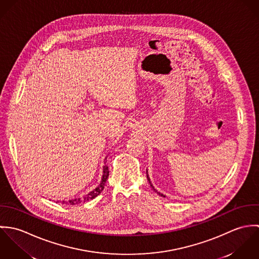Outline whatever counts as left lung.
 Instances as JSON below:
<instances>
[{"instance_id":"8db88e82","label":"left lung","mask_w":259,"mask_h":259,"mask_svg":"<svg viewBox=\"0 0 259 259\" xmlns=\"http://www.w3.org/2000/svg\"><path fill=\"white\" fill-rule=\"evenodd\" d=\"M147 172H148V171H147ZM147 178H148V183H149V185H150V186H151V187H152V189H153V190H154V191H155V192H156V193H158V194H159V195H160V196H163V197H165V195H163V194H162V193H160V192H158V191H157V190H156V189H155V188H154V187H153V185H151V183H150V180H149V178H148V174H147Z\"/></svg>"}]
</instances>
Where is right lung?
Wrapping results in <instances>:
<instances>
[{
  "mask_svg": "<svg viewBox=\"0 0 259 259\" xmlns=\"http://www.w3.org/2000/svg\"><path fill=\"white\" fill-rule=\"evenodd\" d=\"M106 159H107V157L105 158V160H106ZM105 162H107V161H105ZM108 178H109V167H108V165H104V167H103V178H102V181H101L100 185H98L94 190H92V191L89 192L87 195H84V196H82V197H80V198H74V199H71V200H69V201H63L62 203H63V204H68V203H70V204L74 205V204H77V203H80V202H84V201H88V200H91V199L97 197V196L104 190L105 185H106V182H107Z\"/></svg>",
  "mask_w": 259,
  "mask_h": 259,
  "instance_id": "obj_1",
  "label": "right lung"
}]
</instances>
